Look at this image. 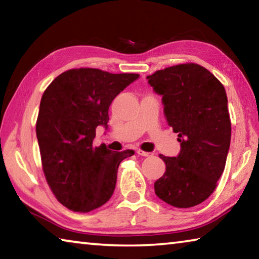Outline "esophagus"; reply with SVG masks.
Masks as SVG:
<instances>
[{
  "instance_id": "obj_1",
  "label": "esophagus",
  "mask_w": 259,
  "mask_h": 259,
  "mask_svg": "<svg viewBox=\"0 0 259 259\" xmlns=\"http://www.w3.org/2000/svg\"><path fill=\"white\" fill-rule=\"evenodd\" d=\"M137 154H138V155H142V156H151V153L144 152V151H142V150H138V151H137Z\"/></svg>"
}]
</instances>
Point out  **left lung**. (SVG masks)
<instances>
[{
    "label": "left lung",
    "mask_w": 259,
    "mask_h": 259,
    "mask_svg": "<svg viewBox=\"0 0 259 259\" xmlns=\"http://www.w3.org/2000/svg\"><path fill=\"white\" fill-rule=\"evenodd\" d=\"M162 96L168 124L178 134V156L160 154L163 176L155 194L176 208H191L207 200L224 171L231 143V119L225 88L207 68L179 64L148 75Z\"/></svg>",
    "instance_id": "8db88e82"
}]
</instances>
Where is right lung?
Here are the masks:
<instances>
[{"instance_id":"add662e5","label":"right lung","mask_w":259,"mask_h":259,"mask_svg":"<svg viewBox=\"0 0 259 259\" xmlns=\"http://www.w3.org/2000/svg\"><path fill=\"white\" fill-rule=\"evenodd\" d=\"M98 68H73L47 88L36 120L42 169L56 199L72 211L89 212L111 199L119 164L133 150L94 146L96 128L107 126L113 99L138 78Z\"/></svg>"}]
</instances>
